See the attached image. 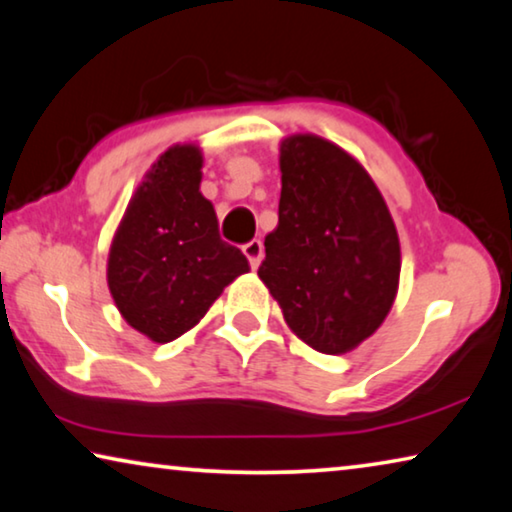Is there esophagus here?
<instances>
[{
  "instance_id": "34e87169",
  "label": "esophagus",
  "mask_w": 512,
  "mask_h": 512,
  "mask_svg": "<svg viewBox=\"0 0 512 512\" xmlns=\"http://www.w3.org/2000/svg\"><path fill=\"white\" fill-rule=\"evenodd\" d=\"M244 250V255H246V259H248V264H250V268H255L259 266V262H262V255H264V246H262V241H257V239H253V241H248V244L241 248Z\"/></svg>"
}]
</instances>
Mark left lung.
I'll use <instances>...</instances> for the list:
<instances>
[{
  "mask_svg": "<svg viewBox=\"0 0 512 512\" xmlns=\"http://www.w3.org/2000/svg\"><path fill=\"white\" fill-rule=\"evenodd\" d=\"M280 171V221L257 275L300 341L345 354L395 302L402 255L393 216L368 171L318 135L284 137Z\"/></svg>",
  "mask_w": 512,
  "mask_h": 512,
  "instance_id": "1",
  "label": "left lung"
}]
</instances>
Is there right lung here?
<instances>
[{
	"label": "right lung",
	"instance_id": "1",
	"mask_svg": "<svg viewBox=\"0 0 512 512\" xmlns=\"http://www.w3.org/2000/svg\"><path fill=\"white\" fill-rule=\"evenodd\" d=\"M196 144L164 151L128 203L108 255V289L119 314L153 343L198 325L223 289L250 271L239 248L219 237L201 194Z\"/></svg>",
	"mask_w": 512,
	"mask_h": 512
}]
</instances>
